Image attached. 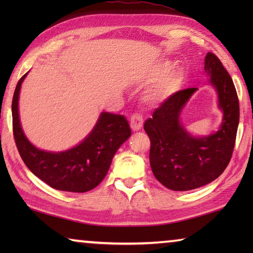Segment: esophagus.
<instances>
[{"label":"esophagus","instance_id":"obj_1","mask_svg":"<svg viewBox=\"0 0 253 253\" xmlns=\"http://www.w3.org/2000/svg\"><path fill=\"white\" fill-rule=\"evenodd\" d=\"M143 116L139 114H134L130 118V127L132 130H139L143 127Z\"/></svg>","mask_w":253,"mask_h":253}]
</instances>
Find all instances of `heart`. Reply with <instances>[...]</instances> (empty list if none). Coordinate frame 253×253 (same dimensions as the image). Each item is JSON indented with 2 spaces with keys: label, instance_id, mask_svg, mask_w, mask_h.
I'll return each instance as SVG.
<instances>
[{
  "label": "heart",
  "instance_id": "1",
  "mask_svg": "<svg viewBox=\"0 0 253 253\" xmlns=\"http://www.w3.org/2000/svg\"><path fill=\"white\" fill-rule=\"evenodd\" d=\"M169 63H163L157 66L155 69L151 72V77H158L164 74L169 69ZM185 79L183 70L175 69L168 72L162 78L158 79L151 88L148 89L145 98L149 102H163L169 97H172L174 93H176L182 88Z\"/></svg>",
  "mask_w": 253,
  "mask_h": 253
}]
</instances>
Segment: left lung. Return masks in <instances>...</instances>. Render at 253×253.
Instances as JSON below:
<instances>
[{
    "mask_svg": "<svg viewBox=\"0 0 253 253\" xmlns=\"http://www.w3.org/2000/svg\"><path fill=\"white\" fill-rule=\"evenodd\" d=\"M204 70L219 95L223 110L220 129L205 137L191 136L179 123L183 107L198 88L178 90L162 102L144 124L151 140L149 162L154 176L173 191H190L211 183L223 173L232 157L240 118L239 99L231 76L212 52Z\"/></svg>",
    "mask_w": 253,
    "mask_h": 253,
    "instance_id": "obj_1",
    "label": "left lung"
}]
</instances>
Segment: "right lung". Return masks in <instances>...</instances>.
<instances>
[{
    "instance_id": "add662e5",
    "label": "right lung",
    "mask_w": 253,
    "mask_h": 253,
    "mask_svg": "<svg viewBox=\"0 0 253 253\" xmlns=\"http://www.w3.org/2000/svg\"><path fill=\"white\" fill-rule=\"evenodd\" d=\"M27 75L19 80L12 100L13 135L21 158L36 176L55 190L74 193L92 190L105 178L115 153L131 134L127 119L102 113L90 134L76 147L60 153L38 149L25 137L19 118V93Z\"/></svg>"
}]
</instances>
